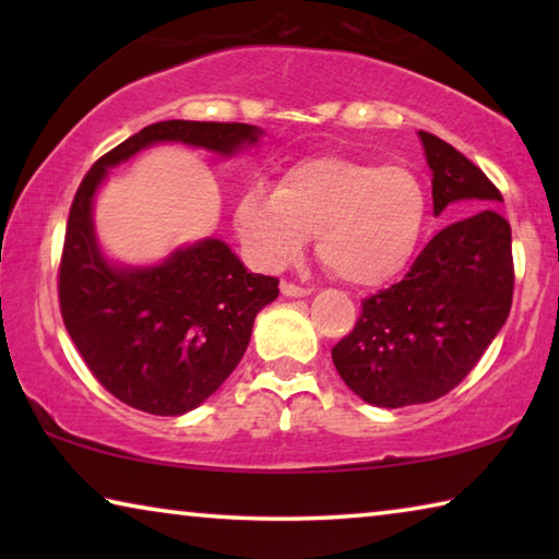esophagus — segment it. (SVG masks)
Here are the masks:
<instances>
[{
	"mask_svg": "<svg viewBox=\"0 0 559 559\" xmlns=\"http://www.w3.org/2000/svg\"><path fill=\"white\" fill-rule=\"evenodd\" d=\"M281 293L286 298H306V296H310V288H302V286H296V283H290V281H283Z\"/></svg>",
	"mask_w": 559,
	"mask_h": 559,
	"instance_id": "obj_1",
	"label": "esophagus"
}]
</instances>
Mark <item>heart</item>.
<instances>
[{
    "instance_id": "b5f03b06",
    "label": "heart",
    "mask_w": 559,
    "mask_h": 559,
    "mask_svg": "<svg viewBox=\"0 0 559 559\" xmlns=\"http://www.w3.org/2000/svg\"><path fill=\"white\" fill-rule=\"evenodd\" d=\"M429 200L421 179L400 165L345 155L300 159L276 192L253 185L236 204V226L259 266L296 261L316 234L320 261L349 286L372 288L409 266Z\"/></svg>"
}]
</instances>
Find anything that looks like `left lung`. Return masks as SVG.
I'll list each match as a JSON object with an SVG mask.
<instances>
[{"instance_id": "left-lung-1", "label": "left lung", "mask_w": 559, "mask_h": 559, "mask_svg": "<svg viewBox=\"0 0 559 559\" xmlns=\"http://www.w3.org/2000/svg\"><path fill=\"white\" fill-rule=\"evenodd\" d=\"M419 140L433 216L453 206L461 219L424 246L400 283L362 300L353 333L333 347L349 390L386 409L449 394L493 343L513 302L510 224L496 210L503 197L456 147L424 130Z\"/></svg>"}]
</instances>
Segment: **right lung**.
Instances as JSON below:
<instances>
[{
  "label": "right lung",
  "instance_id": "obj_1",
  "mask_svg": "<svg viewBox=\"0 0 559 559\" xmlns=\"http://www.w3.org/2000/svg\"><path fill=\"white\" fill-rule=\"evenodd\" d=\"M246 122L163 120L103 155L73 197L59 269L66 330L93 377L128 406L179 416L219 390L249 347L259 310L278 298V278L246 271L222 239L179 246L153 266L103 253L93 202L108 169L140 150L182 143L234 157L259 143Z\"/></svg>",
  "mask_w": 559,
  "mask_h": 559
}]
</instances>
